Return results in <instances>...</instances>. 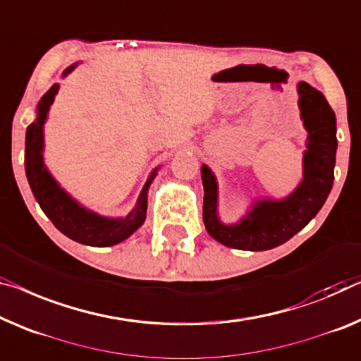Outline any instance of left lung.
I'll list each match as a JSON object with an SVG mask.
<instances>
[{"label":"left lung","mask_w":361,"mask_h":361,"mask_svg":"<svg viewBox=\"0 0 361 361\" xmlns=\"http://www.w3.org/2000/svg\"><path fill=\"white\" fill-rule=\"evenodd\" d=\"M298 106L308 133L303 152V178L282 199L259 197L236 224L219 217V185L207 165L201 166L202 219L207 233L228 248L266 251L283 245L321 211L332 190L337 152L336 113L326 97L308 82H298Z\"/></svg>","instance_id":"left-lung-1"}]
</instances>
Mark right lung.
Masks as SVG:
<instances>
[{
    "label": "right lung",
    "mask_w": 361,
    "mask_h": 361,
    "mask_svg": "<svg viewBox=\"0 0 361 361\" xmlns=\"http://www.w3.org/2000/svg\"><path fill=\"white\" fill-rule=\"evenodd\" d=\"M78 64L79 63H74L64 69L63 78L73 73ZM58 89H60V84H53L48 89V92L42 97L39 105H37V118L27 126L25 131L24 162L30 190L34 192L37 202L40 204L42 211L68 238L82 245L97 246V248L118 245L129 238L146 220L147 192L154 178L157 176L160 166L150 171L141 190V195L137 197L136 206L126 217H105V215L84 207L53 178L50 170L45 165V159H43V149H45L43 126L47 123L50 106L55 102Z\"/></svg>",
    "instance_id": "add662e5"
}]
</instances>
